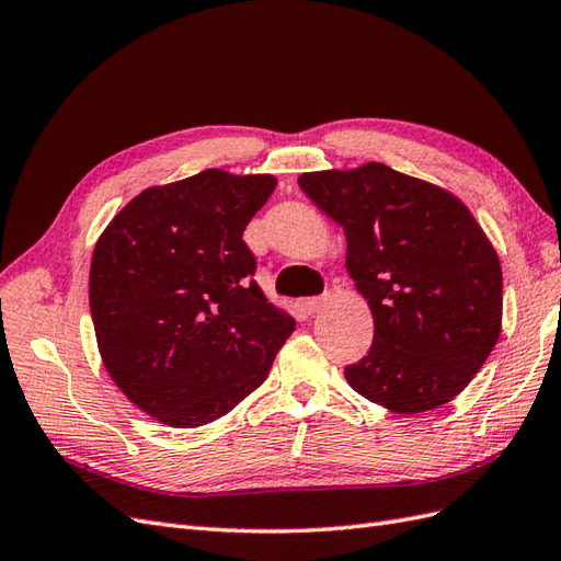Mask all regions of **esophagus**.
<instances>
[{
	"label": "esophagus",
	"mask_w": 561,
	"mask_h": 561,
	"mask_svg": "<svg viewBox=\"0 0 561 561\" xmlns=\"http://www.w3.org/2000/svg\"><path fill=\"white\" fill-rule=\"evenodd\" d=\"M328 301H330V297H309V299L301 301V307L307 313H318V311L328 307Z\"/></svg>",
	"instance_id": "34e87169"
}]
</instances>
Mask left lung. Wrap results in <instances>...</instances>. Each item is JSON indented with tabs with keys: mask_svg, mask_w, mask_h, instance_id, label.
<instances>
[{
	"mask_svg": "<svg viewBox=\"0 0 561 561\" xmlns=\"http://www.w3.org/2000/svg\"><path fill=\"white\" fill-rule=\"evenodd\" d=\"M346 233V268L375 318V342L344 369L353 390L396 414L451 402L494 351L503 274L478 219L443 186L365 163L299 175Z\"/></svg>",
	"mask_w": 561,
	"mask_h": 561,
	"instance_id": "8db88e82",
	"label": "left lung"
}]
</instances>
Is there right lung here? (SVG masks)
<instances>
[{"mask_svg":"<svg viewBox=\"0 0 561 561\" xmlns=\"http://www.w3.org/2000/svg\"><path fill=\"white\" fill-rule=\"evenodd\" d=\"M274 175L208 168L149 186L114 215L91 260L89 301L112 381L173 428L225 416L268 377L295 318L254 283L243 231Z\"/></svg>","mask_w":561,"mask_h":561,"instance_id":"add662e5","label":"right lung"}]
</instances>
